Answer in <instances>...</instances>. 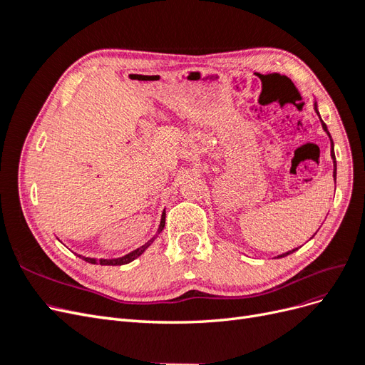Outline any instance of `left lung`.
Masks as SVG:
<instances>
[{
    "mask_svg": "<svg viewBox=\"0 0 365 365\" xmlns=\"http://www.w3.org/2000/svg\"><path fill=\"white\" fill-rule=\"evenodd\" d=\"M314 106H315V113L318 114V117H319V113H318V108H317V102L314 103ZM319 120H322V117H319ZM322 126H323V129L326 130V134L329 135V138H330V145H332V150H330V157H332V160H334V180L336 181V158H335V152H334V141H332V137H330V134H329V130H327V126H326V123L324 121L322 120ZM298 248H295V250H292V251H288V252H284V254H280V256H277V257H284V256H288V254H292L294 251H297Z\"/></svg>",
    "mask_w": 365,
    "mask_h": 365,
    "instance_id": "obj_1",
    "label": "left lung"
}]
</instances>
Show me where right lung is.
Masks as SVG:
<instances>
[{
    "label": "right lung",
    "mask_w": 365,
    "mask_h": 365,
    "mask_svg": "<svg viewBox=\"0 0 365 365\" xmlns=\"http://www.w3.org/2000/svg\"><path fill=\"white\" fill-rule=\"evenodd\" d=\"M164 224H165V210L163 212V215H161V220H160V227H158V230H157V236L161 233L163 231V228H164ZM157 236H153L150 240H148L145 245H141L140 248H137V250H134V251H130V252H128L126 256H123V257H117V259H101V260H97V259H93V257H83V256H79L81 259H83L85 262H88V263H93V264H97V263H101V264H109V267H117V264H126V263H129V262H132V260H135L138 256H141L143 252H145L150 245H152V242L155 240V237Z\"/></svg>",
    "instance_id": "obj_1"
}]
</instances>
